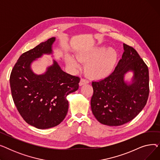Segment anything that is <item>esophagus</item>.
Returning <instances> with one entry per match:
<instances>
[{"label": "esophagus", "instance_id": "34e87169", "mask_svg": "<svg viewBox=\"0 0 160 160\" xmlns=\"http://www.w3.org/2000/svg\"><path fill=\"white\" fill-rule=\"evenodd\" d=\"M89 82L88 80H87L86 79H84V78H82L80 81V83H79V85L80 86H83L84 84H86V83H88Z\"/></svg>", "mask_w": 160, "mask_h": 160}]
</instances>
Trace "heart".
<instances>
[{
	"label": "heart",
	"instance_id": "heart-1",
	"mask_svg": "<svg viewBox=\"0 0 160 160\" xmlns=\"http://www.w3.org/2000/svg\"><path fill=\"white\" fill-rule=\"evenodd\" d=\"M78 58L82 62H89L86 67V72L89 77L101 79L112 73L118 54L113 48L102 47L82 54ZM79 60L72 56L67 57V63L74 69L78 67Z\"/></svg>",
	"mask_w": 160,
	"mask_h": 160
}]
</instances>
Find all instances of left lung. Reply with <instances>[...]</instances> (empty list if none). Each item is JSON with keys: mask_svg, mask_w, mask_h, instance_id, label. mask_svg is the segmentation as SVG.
<instances>
[{"mask_svg": "<svg viewBox=\"0 0 160 160\" xmlns=\"http://www.w3.org/2000/svg\"><path fill=\"white\" fill-rule=\"evenodd\" d=\"M124 51L114 71L108 77L93 81L91 107L98 122L121 126L132 121L147 104L149 95L147 65L132 47L123 44ZM134 72L132 83L123 80L124 74Z\"/></svg>", "mask_w": 160, "mask_h": 160, "instance_id": "1", "label": "left lung"}]
</instances>
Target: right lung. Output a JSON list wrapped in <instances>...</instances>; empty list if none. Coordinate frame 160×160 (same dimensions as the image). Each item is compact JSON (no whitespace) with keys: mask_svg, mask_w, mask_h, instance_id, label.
<instances>
[{"mask_svg":"<svg viewBox=\"0 0 160 160\" xmlns=\"http://www.w3.org/2000/svg\"><path fill=\"white\" fill-rule=\"evenodd\" d=\"M55 38L23 53L12 71L10 82L14 104L23 119L39 129L60 124L68 112L67 97L78 89L80 78L63 71L56 61L43 74L33 73L30 65L43 54L52 53Z\"/></svg>","mask_w":160,"mask_h":160,"instance_id":"add662e5","label":"right lung"}]
</instances>
